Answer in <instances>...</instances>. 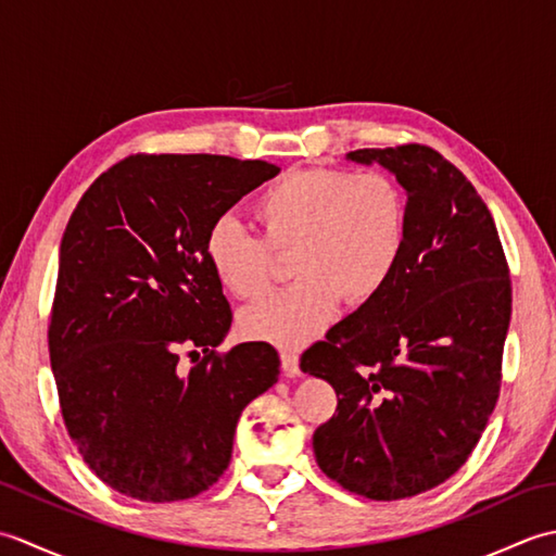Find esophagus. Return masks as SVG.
I'll return each mask as SVG.
<instances>
[{"instance_id": "esophagus-1", "label": "esophagus", "mask_w": 556, "mask_h": 556, "mask_svg": "<svg viewBox=\"0 0 556 556\" xmlns=\"http://www.w3.org/2000/svg\"><path fill=\"white\" fill-rule=\"evenodd\" d=\"M279 358H281V368H285L287 375H291V377H293V375H301L296 353H293V351H281Z\"/></svg>"}]
</instances>
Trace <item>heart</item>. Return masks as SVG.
Returning <instances> with one entry per match:
<instances>
[{
  "label": "heart",
  "instance_id": "heart-1",
  "mask_svg": "<svg viewBox=\"0 0 556 556\" xmlns=\"http://www.w3.org/2000/svg\"><path fill=\"white\" fill-rule=\"evenodd\" d=\"M251 212L263 239L222 217L207 229L205 255L231 296L257 299L275 281V253L291 251L296 285L239 315L243 337L277 346L311 344L341 301L356 308L380 296L406 248L408 198L382 169L289 172Z\"/></svg>",
  "mask_w": 556,
  "mask_h": 556
}]
</instances>
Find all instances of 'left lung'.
I'll use <instances>...</instances> for the list:
<instances>
[{
    "label": "left lung",
    "instance_id": "left-lung-1",
    "mask_svg": "<svg viewBox=\"0 0 556 556\" xmlns=\"http://www.w3.org/2000/svg\"><path fill=\"white\" fill-rule=\"evenodd\" d=\"M408 195L404 255L382 293L303 351L301 370L337 392L313 434L317 466L349 492L406 500L452 478L502 387L511 279L488 205L440 152L363 148Z\"/></svg>",
    "mask_w": 556,
    "mask_h": 556
}]
</instances>
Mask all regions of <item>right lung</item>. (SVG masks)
<instances>
[{"instance_id":"1","label":"right lung","mask_w":556,"mask_h":556,"mask_svg":"<svg viewBox=\"0 0 556 556\" xmlns=\"http://www.w3.org/2000/svg\"><path fill=\"white\" fill-rule=\"evenodd\" d=\"M277 174L263 160L138 152L66 224L47 329L59 408L88 468L126 497L210 490L241 410L277 382L267 341L217 351L231 308L205 255L212 224Z\"/></svg>"}]
</instances>
